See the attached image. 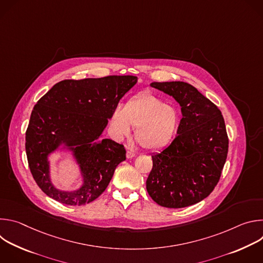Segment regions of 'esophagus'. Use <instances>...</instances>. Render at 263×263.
I'll return each instance as SVG.
<instances>
[{
    "label": "esophagus",
    "instance_id": "obj_1",
    "mask_svg": "<svg viewBox=\"0 0 263 263\" xmlns=\"http://www.w3.org/2000/svg\"><path fill=\"white\" fill-rule=\"evenodd\" d=\"M135 157V153L133 151H131V149H128L127 151V158L130 159V158H133Z\"/></svg>",
    "mask_w": 263,
    "mask_h": 263
}]
</instances>
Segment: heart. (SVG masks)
Returning <instances> with one entry per match:
<instances>
[{"label":"heart","mask_w":263,"mask_h":263,"mask_svg":"<svg viewBox=\"0 0 263 263\" xmlns=\"http://www.w3.org/2000/svg\"><path fill=\"white\" fill-rule=\"evenodd\" d=\"M111 127L118 138L128 136L131 126L135 137L147 149H159L175 137L180 118L178 111L151 93H141L129 100L125 107H117L111 117Z\"/></svg>","instance_id":"heart-1"}]
</instances>
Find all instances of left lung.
<instances>
[{"instance_id": "1", "label": "left lung", "mask_w": 263, "mask_h": 263, "mask_svg": "<svg viewBox=\"0 0 263 263\" xmlns=\"http://www.w3.org/2000/svg\"><path fill=\"white\" fill-rule=\"evenodd\" d=\"M181 106L177 136L152 155L146 191L158 205L183 208L207 198L216 186L228 154L229 139L220 110L193 85L153 82Z\"/></svg>"}]
</instances>
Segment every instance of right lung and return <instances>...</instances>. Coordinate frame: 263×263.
Masks as SVG:
<instances>
[{"instance_id":"obj_1","label":"right lung","mask_w":263,"mask_h":263,"mask_svg":"<svg viewBox=\"0 0 263 263\" xmlns=\"http://www.w3.org/2000/svg\"><path fill=\"white\" fill-rule=\"evenodd\" d=\"M136 82L135 76L63 80L36 103L26 131V153L31 174L47 196L81 206L103 194L117 166L126 160V149L102 133L120 100ZM57 149L70 151L80 165L83 185L78 190L53 186L48 155Z\"/></svg>"}]
</instances>
